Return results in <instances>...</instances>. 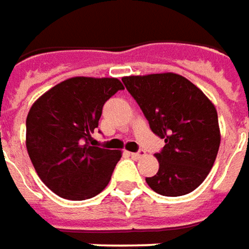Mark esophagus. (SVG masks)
<instances>
[{"instance_id":"esophagus-1","label":"esophagus","mask_w":249,"mask_h":249,"mask_svg":"<svg viewBox=\"0 0 249 249\" xmlns=\"http://www.w3.org/2000/svg\"><path fill=\"white\" fill-rule=\"evenodd\" d=\"M130 156L133 158V159H141V158H144L145 156V151H138V152H133V153H130Z\"/></svg>"}]
</instances>
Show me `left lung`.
Here are the masks:
<instances>
[{
  "label": "left lung",
  "instance_id": "obj_1",
  "mask_svg": "<svg viewBox=\"0 0 249 249\" xmlns=\"http://www.w3.org/2000/svg\"><path fill=\"white\" fill-rule=\"evenodd\" d=\"M122 81L152 131L166 142L156 153L159 171L146 183L161 196L193 192L211 171L221 144L215 105L196 85L174 72L130 75Z\"/></svg>",
  "mask_w": 249,
  "mask_h": 249
}]
</instances>
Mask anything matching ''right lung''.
<instances>
[{
	"label": "right lung",
	"instance_id": "1",
	"mask_svg": "<svg viewBox=\"0 0 249 249\" xmlns=\"http://www.w3.org/2000/svg\"><path fill=\"white\" fill-rule=\"evenodd\" d=\"M123 85L116 78L75 76L43 93L30 108L26 146L38 177L68 200L94 197L108 185L121 151L91 146L105 101Z\"/></svg>",
	"mask_w": 249,
	"mask_h": 249
}]
</instances>
